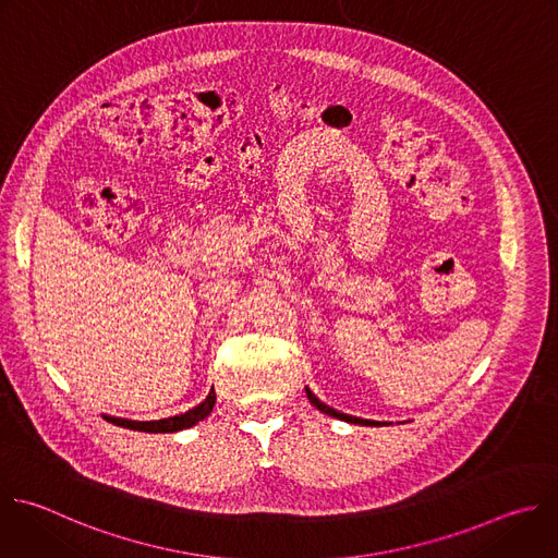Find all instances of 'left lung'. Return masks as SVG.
<instances>
[{"mask_svg":"<svg viewBox=\"0 0 558 558\" xmlns=\"http://www.w3.org/2000/svg\"><path fill=\"white\" fill-rule=\"evenodd\" d=\"M306 395H308V401L319 410V412H324V414H328V416H332V418H339V421H345V423H354V425H367V427H375V425H381V423H375V421H365V418H356V416H348V414H341V412H337V410H332V408H328V405H324L311 390H306Z\"/></svg>","mask_w":558,"mask_h":558,"instance_id":"left-lung-1","label":"left lung"}]
</instances>
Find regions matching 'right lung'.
<instances>
[{
    "label": "right lung",
    "instance_id": "right-lung-1",
    "mask_svg": "<svg viewBox=\"0 0 558 558\" xmlns=\"http://www.w3.org/2000/svg\"><path fill=\"white\" fill-rule=\"evenodd\" d=\"M217 403V395L215 390L208 395V399L204 403H199L197 408L189 410L185 414H179V416H170V418H161V421H124V418H107L109 423L118 425V427H124V429H133V432H146V434H172V432H181V429H189L193 425H197L199 421H204L213 408Z\"/></svg>",
    "mask_w": 558,
    "mask_h": 558
}]
</instances>
